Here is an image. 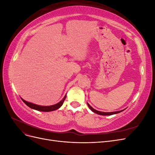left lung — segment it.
Returning <instances> with one entry per match:
<instances>
[{
    "label": "left lung",
    "mask_w": 155,
    "mask_h": 155,
    "mask_svg": "<svg viewBox=\"0 0 155 155\" xmlns=\"http://www.w3.org/2000/svg\"><path fill=\"white\" fill-rule=\"evenodd\" d=\"M87 105L88 106V107L90 108V109L93 112H94V113H96L97 114H100V115H102V116H110V115H112V114H118V113H120V112H122L123 110H124H124H119V111H116V112H101V111H98L94 109H93V108L89 105L88 103H87Z\"/></svg>",
    "instance_id": "8db88e82"
}]
</instances>
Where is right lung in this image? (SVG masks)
I'll return each mask as SVG.
<instances>
[{
  "mask_svg": "<svg viewBox=\"0 0 155 155\" xmlns=\"http://www.w3.org/2000/svg\"><path fill=\"white\" fill-rule=\"evenodd\" d=\"M67 94L64 96V97L63 98V100L61 101H60L58 104H56L55 105H50V106H42V105H36L34 104H32V103L26 101L25 100H23L22 98H21L22 100L23 101V102L28 106L30 108L34 110H37L39 111H43V112H50V111H53V110H55L62 106V105L63 104V102L66 98Z\"/></svg>",
  "mask_w": 155,
  "mask_h": 155,
  "instance_id": "right-lung-1",
  "label": "right lung"
}]
</instances>
